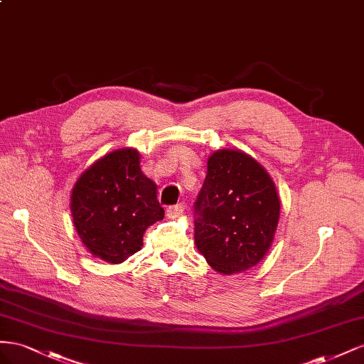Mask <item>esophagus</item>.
<instances>
[{"instance_id": "obj_1", "label": "esophagus", "mask_w": 364, "mask_h": 364, "mask_svg": "<svg viewBox=\"0 0 364 364\" xmlns=\"http://www.w3.org/2000/svg\"><path fill=\"white\" fill-rule=\"evenodd\" d=\"M183 212H184V204L171 205L169 209H168V216H169V218H178Z\"/></svg>"}]
</instances>
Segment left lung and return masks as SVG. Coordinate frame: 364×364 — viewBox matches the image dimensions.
<instances>
[{"label":"left lung","instance_id":"left-lung-1","mask_svg":"<svg viewBox=\"0 0 364 364\" xmlns=\"http://www.w3.org/2000/svg\"><path fill=\"white\" fill-rule=\"evenodd\" d=\"M195 245L215 272L242 273L273 244L280 215L276 184L261 163L240 149H218L195 201Z\"/></svg>","mask_w":364,"mask_h":364}]
</instances>
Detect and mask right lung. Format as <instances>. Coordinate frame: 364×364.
Wrapping results in <instances>:
<instances>
[{
  "label": "right lung",
  "instance_id": "obj_1",
  "mask_svg": "<svg viewBox=\"0 0 364 364\" xmlns=\"http://www.w3.org/2000/svg\"><path fill=\"white\" fill-rule=\"evenodd\" d=\"M70 210L82 244L108 264H122L139 252L146 228L164 218L157 184L143 173L134 148L103 155L82 172Z\"/></svg>",
  "mask_w": 364,
  "mask_h": 364
}]
</instances>
